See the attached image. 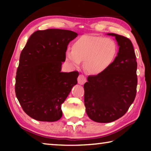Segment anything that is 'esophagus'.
<instances>
[{
  "label": "esophagus",
  "mask_w": 151,
  "mask_h": 151,
  "mask_svg": "<svg viewBox=\"0 0 151 151\" xmlns=\"http://www.w3.org/2000/svg\"><path fill=\"white\" fill-rule=\"evenodd\" d=\"M86 81V77L84 75H80L78 76V83L79 84V85H83L84 83H85Z\"/></svg>",
  "instance_id": "obj_1"
}]
</instances>
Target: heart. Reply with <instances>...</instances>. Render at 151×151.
I'll use <instances>...</instances> for the list:
<instances>
[{
	"instance_id": "1",
	"label": "heart",
	"mask_w": 151,
	"mask_h": 151,
	"mask_svg": "<svg viewBox=\"0 0 151 151\" xmlns=\"http://www.w3.org/2000/svg\"><path fill=\"white\" fill-rule=\"evenodd\" d=\"M118 52L116 42L111 38L83 35L72 45V50L65 52L66 61L77 68L84 61L86 71L91 75H99L108 69L113 63Z\"/></svg>"
}]
</instances>
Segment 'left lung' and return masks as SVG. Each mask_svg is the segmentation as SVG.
<instances>
[{
	"mask_svg": "<svg viewBox=\"0 0 151 151\" xmlns=\"http://www.w3.org/2000/svg\"><path fill=\"white\" fill-rule=\"evenodd\" d=\"M115 37L119 52L105 72L88 76L84 85L85 106L88 116L94 122L107 123L126 113L136 96L137 58L131 40L123 36Z\"/></svg>",
	"mask_w": 151,
	"mask_h": 151,
	"instance_id": "obj_1",
	"label": "left lung"
}]
</instances>
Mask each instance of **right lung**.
I'll return each instance as SVG.
<instances>
[{"mask_svg": "<svg viewBox=\"0 0 151 151\" xmlns=\"http://www.w3.org/2000/svg\"><path fill=\"white\" fill-rule=\"evenodd\" d=\"M78 34L68 30H37L20 55L15 93L23 111L37 121L55 122L61 105L77 84L78 73L61 72L67 46Z\"/></svg>", "mask_w": 151, "mask_h": 151, "instance_id": "1", "label": "right lung"}]
</instances>
